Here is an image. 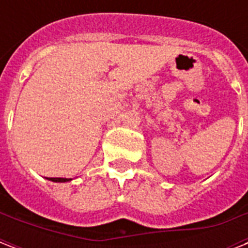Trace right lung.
<instances>
[{"mask_svg":"<svg viewBox=\"0 0 248 248\" xmlns=\"http://www.w3.org/2000/svg\"><path fill=\"white\" fill-rule=\"evenodd\" d=\"M48 180L58 181V183H65V181H69L71 179H67V177H48Z\"/></svg>","mask_w":248,"mask_h":248,"instance_id":"1","label":"right lung"}]
</instances>
